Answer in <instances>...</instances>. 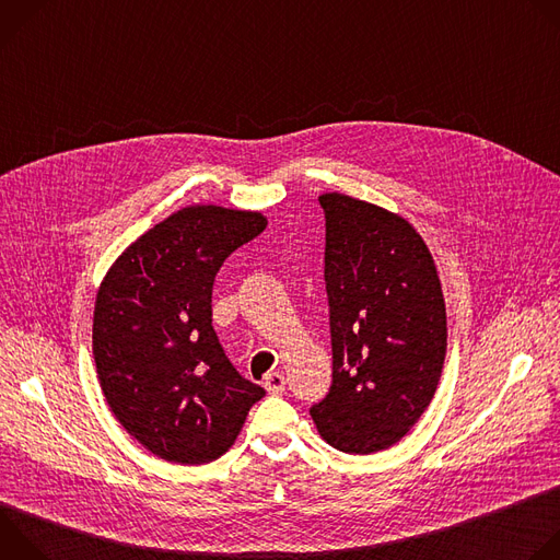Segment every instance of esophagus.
<instances>
[{
  "mask_svg": "<svg viewBox=\"0 0 560 560\" xmlns=\"http://www.w3.org/2000/svg\"><path fill=\"white\" fill-rule=\"evenodd\" d=\"M264 387H266L270 394H279V392H283V387H285V378H283V374H279V372H270V374L266 376V381H264Z\"/></svg>",
  "mask_w": 560,
  "mask_h": 560,
  "instance_id": "34e87169",
  "label": "esophagus"
}]
</instances>
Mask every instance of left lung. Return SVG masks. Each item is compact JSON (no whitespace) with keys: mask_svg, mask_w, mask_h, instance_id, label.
Listing matches in <instances>:
<instances>
[{"mask_svg":"<svg viewBox=\"0 0 560 560\" xmlns=\"http://www.w3.org/2000/svg\"><path fill=\"white\" fill-rule=\"evenodd\" d=\"M326 212L332 385L310 410L326 443L374 454L401 441L434 398L447 316L430 248L401 214L341 192Z\"/></svg>","mask_w":560,"mask_h":560,"instance_id":"left-lung-1","label":"left lung"}]
</instances>
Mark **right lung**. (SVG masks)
<instances>
[{
  "label": "right lung",
  "instance_id": "right-lung-1",
  "mask_svg": "<svg viewBox=\"0 0 560 560\" xmlns=\"http://www.w3.org/2000/svg\"><path fill=\"white\" fill-rule=\"evenodd\" d=\"M266 225L259 210L186 206L135 238L100 283L93 357L104 398L168 463L225 454L266 394L234 370L212 328L219 268Z\"/></svg>",
  "mask_w": 560,
  "mask_h": 560
}]
</instances>
